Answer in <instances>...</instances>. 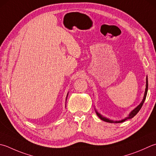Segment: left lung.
<instances>
[{
  "label": "left lung",
  "mask_w": 156,
  "mask_h": 156,
  "mask_svg": "<svg viewBox=\"0 0 156 156\" xmlns=\"http://www.w3.org/2000/svg\"><path fill=\"white\" fill-rule=\"evenodd\" d=\"M147 90H148V80H147V78H146V88H145V91L144 97H143V99L142 100V101L141 102V103H140V104L138 106H137L136 108L134 109L130 113L129 115V116L126 117V118L123 119V120H119V121H114V120H109V119H108V118H106L105 117H103V115H101L99 113H98L97 111H96V114H97V115H98V117L101 119V120H102L105 121V122H109V123H121V122H124V121H126V120H128V119L133 118L137 114V113L139 112L140 109H141V108H142V106L143 105V103H144L145 100L146 99V96H147Z\"/></svg>",
  "instance_id": "left-lung-1"
}]
</instances>
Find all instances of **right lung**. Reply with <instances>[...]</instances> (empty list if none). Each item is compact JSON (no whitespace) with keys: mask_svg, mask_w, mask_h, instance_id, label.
<instances>
[{"mask_svg":"<svg viewBox=\"0 0 156 156\" xmlns=\"http://www.w3.org/2000/svg\"><path fill=\"white\" fill-rule=\"evenodd\" d=\"M68 94H67V97H68ZM67 97H66V100H67Z\"/></svg>","mask_w":156,"mask_h":156,"instance_id":"1","label":"right lung"}]
</instances>
